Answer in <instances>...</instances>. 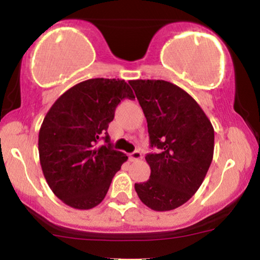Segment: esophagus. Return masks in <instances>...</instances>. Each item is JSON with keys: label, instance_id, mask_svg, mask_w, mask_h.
<instances>
[{"label": "esophagus", "instance_id": "obj_1", "mask_svg": "<svg viewBox=\"0 0 260 260\" xmlns=\"http://www.w3.org/2000/svg\"><path fill=\"white\" fill-rule=\"evenodd\" d=\"M129 159H131V161L142 160L143 159V155H142V153H140V151L136 150V151H133V153L129 155Z\"/></svg>", "mask_w": 260, "mask_h": 260}]
</instances>
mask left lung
<instances>
[{
	"mask_svg": "<svg viewBox=\"0 0 260 260\" xmlns=\"http://www.w3.org/2000/svg\"><path fill=\"white\" fill-rule=\"evenodd\" d=\"M148 122L150 178L134 188L155 211H169L189 201L213 161L214 128L198 103L166 80H129Z\"/></svg>",
	"mask_w": 260,
	"mask_h": 260,
	"instance_id": "left-lung-1",
	"label": "left lung"
}]
</instances>
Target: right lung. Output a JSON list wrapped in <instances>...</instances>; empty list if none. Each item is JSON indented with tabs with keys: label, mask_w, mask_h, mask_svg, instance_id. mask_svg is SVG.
I'll list each match as a JSON object with an SVG mask.
<instances>
[{
	"label": "right lung",
	"mask_w": 260,
	"mask_h": 260,
	"mask_svg": "<svg viewBox=\"0 0 260 260\" xmlns=\"http://www.w3.org/2000/svg\"><path fill=\"white\" fill-rule=\"evenodd\" d=\"M126 98L134 99V94L123 79H88L64 91L45 116L39 131L40 165L53 194L68 207L99 205L127 161L126 154L113 150L107 134ZM101 138L108 144L96 147Z\"/></svg>",
	"instance_id": "right-lung-1"
}]
</instances>
